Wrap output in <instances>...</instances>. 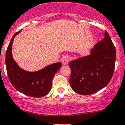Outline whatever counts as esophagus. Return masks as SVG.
Masks as SVG:
<instances>
[{
  "mask_svg": "<svg viewBox=\"0 0 125 125\" xmlns=\"http://www.w3.org/2000/svg\"><path fill=\"white\" fill-rule=\"evenodd\" d=\"M69 61H70V58H69V56H64L62 60V64H64V65H67V64H68V63H69Z\"/></svg>",
  "mask_w": 125,
  "mask_h": 125,
  "instance_id": "obj_1",
  "label": "esophagus"
}]
</instances>
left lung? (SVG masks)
Wrapping results in <instances>:
<instances>
[{
	"instance_id": "1",
	"label": "left lung",
	"mask_w": 125,
	"mask_h": 125,
	"mask_svg": "<svg viewBox=\"0 0 125 125\" xmlns=\"http://www.w3.org/2000/svg\"><path fill=\"white\" fill-rule=\"evenodd\" d=\"M115 62V48L105 31L104 38L91 49L90 55L69 62L70 87L79 94L95 93L110 82Z\"/></svg>"
}]
</instances>
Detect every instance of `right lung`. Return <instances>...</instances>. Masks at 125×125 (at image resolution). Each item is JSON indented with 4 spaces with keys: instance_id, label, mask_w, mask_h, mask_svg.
Wrapping results in <instances>:
<instances>
[{
    "instance_id": "add662e5",
    "label": "right lung",
    "mask_w": 125,
    "mask_h": 125,
    "mask_svg": "<svg viewBox=\"0 0 125 125\" xmlns=\"http://www.w3.org/2000/svg\"><path fill=\"white\" fill-rule=\"evenodd\" d=\"M20 31L14 35L6 52L5 62L9 79L19 92L31 97H43L51 91L52 79L62 65V63H53L36 72H28L20 68L12 55L14 39Z\"/></svg>"
}]
</instances>
